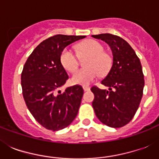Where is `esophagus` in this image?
Here are the masks:
<instances>
[{
    "label": "esophagus",
    "mask_w": 159,
    "mask_h": 159,
    "mask_svg": "<svg viewBox=\"0 0 159 159\" xmlns=\"http://www.w3.org/2000/svg\"><path fill=\"white\" fill-rule=\"evenodd\" d=\"M83 90H84L85 92H87V91H89L90 90V87L88 86H83Z\"/></svg>",
    "instance_id": "34e87169"
}]
</instances>
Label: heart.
I'll list each match as a JSON object with an SVG mask.
<instances>
[{"instance_id":"obj_1","label":"heart","mask_w":159,"mask_h":159,"mask_svg":"<svg viewBox=\"0 0 159 159\" xmlns=\"http://www.w3.org/2000/svg\"><path fill=\"white\" fill-rule=\"evenodd\" d=\"M77 52L80 57H89V58L85 63L87 67L77 70L72 76L71 81L73 84L87 86L94 81L99 73L105 75L109 72L111 66V57L104 53V47L98 41L89 39L80 43L77 45ZM60 61L62 67L70 72H75L79 65L77 55L69 48L62 50Z\"/></svg>"}]
</instances>
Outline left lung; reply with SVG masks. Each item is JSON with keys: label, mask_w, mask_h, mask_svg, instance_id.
<instances>
[{"label": "left lung", "mask_w": 159, "mask_h": 159, "mask_svg": "<svg viewBox=\"0 0 159 159\" xmlns=\"http://www.w3.org/2000/svg\"><path fill=\"white\" fill-rule=\"evenodd\" d=\"M92 37L106 42L113 55L112 66L102 84L108 90L92 87V107L101 122L120 128L133 119L143 97L144 87L140 60L131 46L120 37L101 34Z\"/></svg>", "instance_id": "obj_1"}]
</instances>
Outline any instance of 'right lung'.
Here are the masks:
<instances>
[{
    "label": "right lung",
    "mask_w": 159,
    "mask_h": 159,
    "mask_svg": "<svg viewBox=\"0 0 159 159\" xmlns=\"http://www.w3.org/2000/svg\"><path fill=\"white\" fill-rule=\"evenodd\" d=\"M84 38L57 34L47 39L34 48L24 66L21 86L25 104L36 120L48 129L66 128L77 115L83 89L75 85L60 91L68 79L60 55L70 43Z\"/></svg>",
    "instance_id": "add662e5"
}]
</instances>
